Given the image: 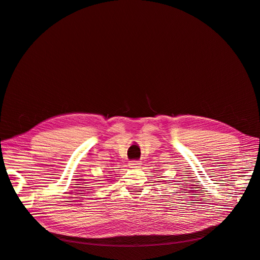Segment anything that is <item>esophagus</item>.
<instances>
[{
	"label": "esophagus",
	"mask_w": 260,
	"mask_h": 260,
	"mask_svg": "<svg viewBox=\"0 0 260 260\" xmlns=\"http://www.w3.org/2000/svg\"><path fill=\"white\" fill-rule=\"evenodd\" d=\"M129 166L131 169H137L141 166V162L140 161H130L129 162Z\"/></svg>",
	"instance_id": "1"
}]
</instances>
